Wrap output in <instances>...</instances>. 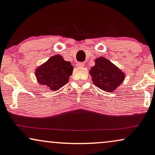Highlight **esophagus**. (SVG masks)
<instances>
[{
  "label": "esophagus",
  "instance_id": "1",
  "mask_svg": "<svg viewBox=\"0 0 155 155\" xmlns=\"http://www.w3.org/2000/svg\"><path fill=\"white\" fill-rule=\"evenodd\" d=\"M77 66L78 67H80V68H82L84 66V64L83 62H79V63L77 64Z\"/></svg>",
  "mask_w": 155,
  "mask_h": 155
}]
</instances>
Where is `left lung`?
Segmentation results:
<instances>
[{
    "label": "left lung",
    "mask_w": 155,
    "mask_h": 155,
    "mask_svg": "<svg viewBox=\"0 0 155 155\" xmlns=\"http://www.w3.org/2000/svg\"><path fill=\"white\" fill-rule=\"evenodd\" d=\"M95 62L89 71L94 85L107 92L113 91L124 80V74L104 57L97 58Z\"/></svg>",
    "instance_id": "obj_1"
}]
</instances>
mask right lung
Segmentation results:
<instances>
[{"label":"right lung","instance_id":"1","mask_svg":"<svg viewBox=\"0 0 155 155\" xmlns=\"http://www.w3.org/2000/svg\"><path fill=\"white\" fill-rule=\"evenodd\" d=\"M73 69L71 62L56 55L36 69V76L39 84L54 91L68 83Z\"/></svg>","mask_w":155,"mask_h":155}]
</instances>
